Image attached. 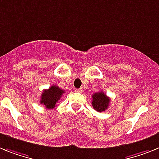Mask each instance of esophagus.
<instances>
[{
	"label": "esophagus",
	"instance_id": "obj_1",
	"mask_svg": "<svg viewBox=\"0 0 159 159\" xmlns=\"http://www.w3.org/2000/svg\"><path fill=\"white\" fill-rule=\"evenodd\" d=\"M76 92H78V93H82L83 92V89L82 88H79V89H76Z\"/></svg>",
	"mask_w": 159,
	"mask_h": 159
}]
</instances>
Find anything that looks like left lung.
I'll use <instances>...</instances> for the list:
<instances>
[{"instance_id":"obj_1","label":"left lung","mask_w":159,"mask_h":159,"mask_svg":"<svg viewBox=\"0 0 159 159\" xmlns=\"http://www.w3.org/2000/svg\"><path fill=\"white\" fill-rule=\"evenodd\" d=\"M92 106L98 112H102L108 108L110 105V98L103 92H98L92 95Z\"/></svg>"}]
</instances>
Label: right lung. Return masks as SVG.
Returning a JSON list of instances; mask_svg holds the SVG:
<instances>
[{
	"mask_svg": "<svg viewBox=\"0 0 159 159\" xmlns=\"http://www.w3.org/2000/svg\"><path fill=\"white\" fill-rule=\"evenodd\" d=\"M65 91L59 88L57 85H52L48 89H44L41 93V98L40 103L45 106L47 109H53L56 103L60 100Z\"/></svg>",
	"mask_w": 159,
	"mask_h": 159,
	"instance_id": "add662e5",
	"label": "right lung"
}]
</instances>
